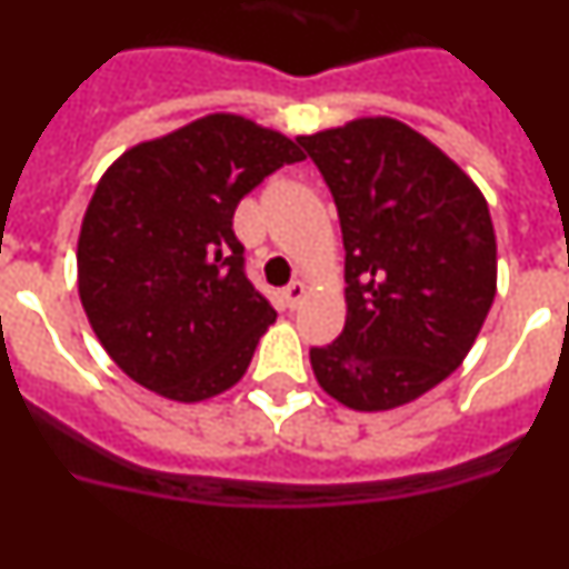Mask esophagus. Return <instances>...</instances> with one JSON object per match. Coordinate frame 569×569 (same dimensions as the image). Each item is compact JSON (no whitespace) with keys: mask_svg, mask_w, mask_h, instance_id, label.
Here are the masks:
<instances>
[{"mask_svg":"<svg viewBox=\"0 0 569 569\" xmlns=\"http://www.w3.org/2000/svg\"><path fill=\"white\" fill-rule=\"evenodd\" d=\"M305 296H308V284H305V281H290L288 288L281 290V299H284V305H288L290 310H296L301 305V301H305Z\"/></svg>","mask_w":569,"mask_h":569,"instance_id":"esophagus-1","label":"esophagus"}]
</instances>
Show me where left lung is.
Listing matches in <instances>:
<instances>
[{"label": "left lung", "mask_w": 569, "mask_h": 569, "mask_svg": "<svg viewBox=\"0 0 569 569\" xmlns=\"http://www.w3.org/2000/svg\"><path fill=\"white\" fill-rule=\"evenodd\" d=\"M333 193L347 319L310 365L341 405L390 410L445 381L470 353L496 296L485 196L433 142L396 119L299 136Z\"/></svg>", "instance_id": "left-lung-1"}]
</instances>
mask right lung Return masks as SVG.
<instances>
[{"label":"right lung","instance_id":"obj_1","mask_svg":"<svg viewBox=\"0 0 569 569\" xmlns=\"http://www.w3.org/2000/svg\"><path fill=\"white\" fill-rule=\"evenodd\" d=\"M305 153L213 113L122 153L79 233V296L110 359L153 393L202 401L244 376L276 310L244 273L233 213Z\"/></svg>","mask_w":569,"mask_h":569}]
</instances>
